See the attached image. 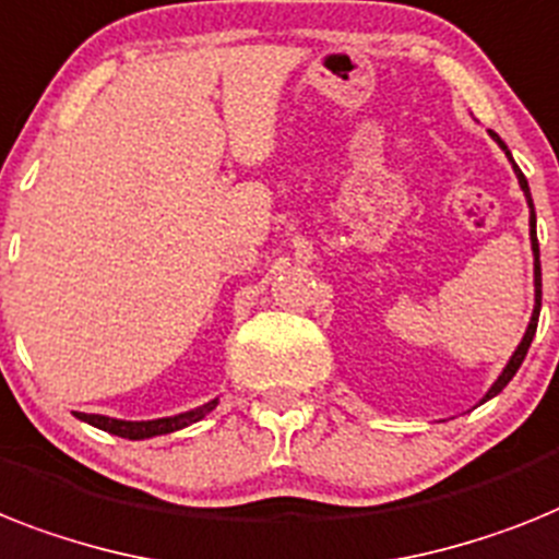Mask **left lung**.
Here are the masks:
<instances>
[{
	"mask_svg": "<svg viewBox=\"0 0 559 559\" xmlns=\"http://www.w3.org/2000/svg\"><path fill=\"white\" fill-rule=\"evenodd\" d=\"M491 140H495L497 145H500L502 151H506V156H509L511 168H514V174H518V182H520V188H523V193H525V202H528V211H532V216H528V228H532V230H528V237H532V253H534V311H532V320H528V329H525L523 340H520V345H518V348H514V354H511V359H509V362H506V368H502V373H500V377H497V380H495V385H491V389L486 391V396H483V400H479V405L488 403V400H491V396L500 394V391L506 389V385H509V382H511V377H514V373H518V368L523 366L525 354H528V345H532V340H534V331H537V320H539V297H543V283H539L537 216H534L532 191H528V182H525L523 170H520L518 165H514V159H511V151H509V147H506V142H502L500 136H497V133H491Z\"/></svg>",
	"mask_w": 559,
	"mask_h": 559,
	"instance_id": "obj_1",
	"label": "left lung"
}]
</instances>
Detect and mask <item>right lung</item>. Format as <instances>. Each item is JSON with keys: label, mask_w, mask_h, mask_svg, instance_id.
<instances>
[{"label": "right lung", "mask_w": 559, "mask_h": 559, "mask_svg": "<svg viewBox=\"0 0 559 559\" xmlns=\"http://www.w3.org/2000/svg\"><path fill=\"white\" fill-rule=\"evenodd\" d=\"M219 400H211V403L200 405V408H191V412L174 414V417H159V419H117V417H103V414H76L82 423L94 428H103L108 435L124 437V440H151V437L170 435V431H179V428H188L191 423H200L205 414H211L216 408Z\"/></svg>", "instance_id": "1"}]
</instances>
